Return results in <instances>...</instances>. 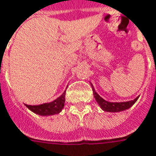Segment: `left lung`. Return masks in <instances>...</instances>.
Returning <instances> with one entry per match:
<instances>
[{"label": "left lung", "instance_id": "8db88e82", "mask_svg": "<svg viewBox=\"0 0 156 156\" xmlns=\"http://www.w3.org/2000/svg\"><path fill=\"white\" fill-rule=\"evenodd\" d=\"M92 85V84H91ZM92 89H93V93H94V96L96 101L98 103L99 106L101 107L105 111L107 112H119L128 109L129 108H130L132 105H134L135 102L137 101V99L139 97L134 99V100H131V101H127V102H121V103H112V102H108L105 100L104 98H102L99 95L95 92L94 88L92 85Z\"/></svg>", "mask_w": 156, "mask_h": 156}]
</instances>
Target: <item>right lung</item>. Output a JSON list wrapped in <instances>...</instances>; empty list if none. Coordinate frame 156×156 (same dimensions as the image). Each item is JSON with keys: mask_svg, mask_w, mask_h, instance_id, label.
Returning a JSON list of instances; mask_svg holds the SVG:
<instances>
[{"mask_svg": "<svg viewBox=\"0 0 156 156\" xmlns=\"http://www.w3.org/2000/svg\"><path fill=\"white\" fill-rule=\"evenodd\" d=\"M65 94H66V91L58 97L57 99H55L54 101L51 102V103H48V104H43V105H27L26 106L34 112L36 114L40 115H56L60 113L61 110L63 108L65 103Z\"/></svg>", "mask_w": 156, "mask_h": 156, "instance_id": "1", "label": "right lung"}]
</instances>
